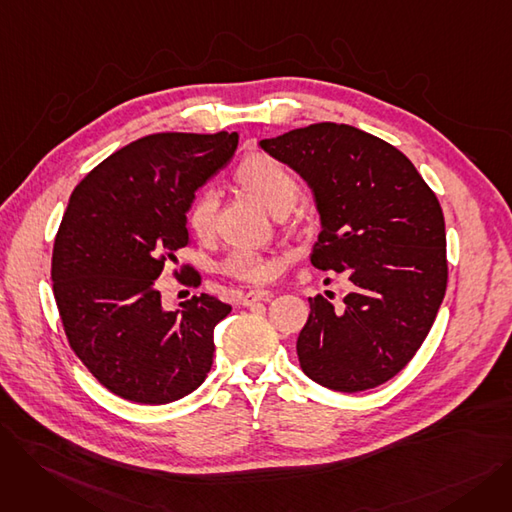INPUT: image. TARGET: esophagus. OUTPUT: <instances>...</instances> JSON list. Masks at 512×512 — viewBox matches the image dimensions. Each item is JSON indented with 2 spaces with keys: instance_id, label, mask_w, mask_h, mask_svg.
<instances>
[{
  "instance_id": "obj_1",
  "label": "esophagus",
  "mask_w": 512,
  "mask_h": 512,
  "mask_svg": "<svg viewBox=\"0 0 512 512\" xmlns=\"http://www.w3.org/2000/svg\"><path fill=\"white\" fill-rule=\"evenodd\" d=\"M270 299H272V292L270 290H251L247 294H242L240 303L245 305V307H249V305H253L257 301H270Z\"/></svg>"
}]
</instances>
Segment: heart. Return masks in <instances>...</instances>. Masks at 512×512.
<instances>
[{
  "instance_id": "heart-1",
  "label": "heart",
  "mask_w": 512,
  "mask_h": 512,
  "mask_svg": "<svg viewBox=\"0 0 512 512\" xmlns=\"http://www.w3.org/2000/svg\"><path fill=\"white\" fill-rule=\"evenodd\" d=\"M234 182L242 193H247L259 205L270 211L274 218H284L292 211L301 197V180L280 159L270 153H251L240 161ZM215 211H218V199L211 193L197 195L186 209V228L197 240H209L215 232ZM224 270L238 280L245 282H267L276 265L263 261L253 253H234Z\"/></svg>"
}]
</instances>
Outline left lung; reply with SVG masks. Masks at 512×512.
I'll return each instance as SVG.
<instances>
[{
	"mask_svg": "<svg viewBox=\"0 0 512 512\" xmlns=\"http://www.w3.org/2000/svg\"><path fill=\"white\" fill-rule=\"evenodd\" d=\"M259 147L309 184L321 232L317 270L351 282L344 307L317 294L297 340L307 378L336 392L380 386L434 326L448 263L442 207L411 159L348 124L321 122Z\"/></svg>",
	"mask_w": 512,
	"mask_h": 512,
	"instance_id": "1",
	"label": "left lung"
}]
</instances>
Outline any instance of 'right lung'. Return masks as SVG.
Wrapping results in <instances>:
<instances>
[{
  "instance_id": "add662e5",
  "label": "right lung",
  "mask_w": 512,
  "mask_h": 512,
  "mask_svg": "<svg viewBox=\"0 0 512 512\" xmlns=\"http://www.w3.org/2000/svg\"><path fill=\"white\" fill-rule=\"evenodd\" d=\"M236 147V132L149 134L70 195L53 242V297L72 351L120 398L168 405L207 378L213 328L232 307L201 294L168 311L155 280L191 245L186 209Z\"/></svg>"
}]
</instances>
